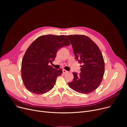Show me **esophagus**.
<instances>
[{
	"label": "esophagus",
	"instance_id": "34e87169",
	"mask_svg": "<svg viewBox=\"0 0 127 127\" xmlns=\"http://www.w3.org/2000/svg\"><path fill=\"white\" fill-rule=\"evenodd\" d=\"M63 74H67V73H68V71H67V70H65V69H63Z\"/></svg>",
	"mask_w": 127,
	"mask_h": 127
}]
</instances>
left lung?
Segmentation results:
<instances>
[{
  "instance_id": "obj_1",
  "label": "left lung",
  "mask_w": 127,
  "mask_h": 127,
  "mask_svg": "<svg viewBox=\"0 0 127 127\" xmlns=\"http://www.w3.org/2000/svg\"><path fill=\"white\" fill-rule=\"evenodd\" d=\"M71 43L75 58L81 64V72H73L74 80L68 83L73 90L89 94L100 84L104 74V61L98 46L88 36L75 34L65 35Z\"/></svg>"
}]
</instances>
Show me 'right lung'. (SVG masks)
<instances>
[{
    "label": "right lung",
    "instance_id": "obj_1",
    "mask_svg": "<svg viewBox=\"0 0 127 127\" xmlns=\"http://www.w3.org/2000/svg\"><path fill=\"white\" fill-rule=\"evenodd\" d=\"M70 44L63 35H44L37 37L25 52L22 63V77L30 92L42 94L51 90L63 71L49 65L56 57L58 50Z\"/></svg>",
    "mask_w": 127,
    "mask_h": 127
}]
</instances>
